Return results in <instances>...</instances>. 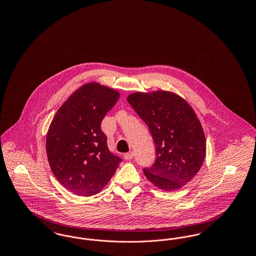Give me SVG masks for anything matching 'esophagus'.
I'll return each mask as SVG.
<instances>
[{
    "instance_id": "esophagus-1",
    "label": "esophagus",
    "mask_w": 256,
    "mask_h": 256,
    "mask_svg": "<svg viewBox=\"0 0 256 256\" xmlns=\"http://www.w3.org/2000/svg\"><path fill=\"white\" fill-rule=\"evenodd\" d=\"M134 154L132 152H126L124 154V158L126 160H130V159L134 158Z\"/></svg>"
}]
</instances>
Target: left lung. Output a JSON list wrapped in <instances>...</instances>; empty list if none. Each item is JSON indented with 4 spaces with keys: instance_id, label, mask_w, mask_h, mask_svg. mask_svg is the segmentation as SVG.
I'll use <instances>...</instances> for the list:
<instances>
[{
    "instance_id": "obj_1",
    "label": "left lung",
    "mask_w": 256,
    "mask_h": 256,
    "mask_svg": "<svg viewBox=\"0 0 256 256\" xmlns=\"http://www.w3.org/2000/svg\"><path fill=\"white\" fill-rule=\"evenodd\" d=\"M126 100L146 122L156 145V161L143 170L146 178L164 191L190 182L206 152V136L195 111L184 98L168 91L137 92Z\"/></svg>"
}]
</instances>
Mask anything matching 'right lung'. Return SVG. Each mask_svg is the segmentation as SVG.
<instances>
[{
  "label": "right lung",
  "instance_id": "1",
  "mask_svg": "<svg viewBox=\"0 0 256 256\" xmlns=\"http://www.w3.org/2000/svg\"><path fill=\"white\" fill-rule=\"evenodd\" d=\"M120 94L90 82L80 87L58 110L50 122L46 150L52 174L74 195L98 194L122 159L110 152L100 124Z\"/></svg>",
  "mask_w": 256,
  "mask_h": 256
}]
</instances>
